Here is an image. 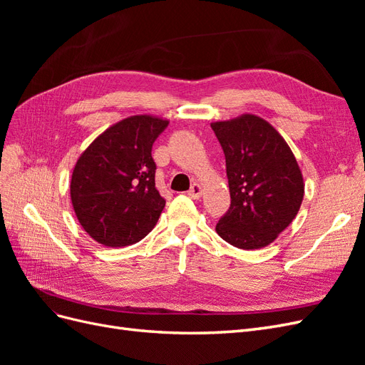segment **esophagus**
Listing matches in <instances>:
<instances>
[{
	"mask_svg": "<svg viewBox=\"0 0 365 365\" xmlns=\"http://www.w3.org/2000/svg\"><path fill=\"white\" fill-rule=\"evenodd\" d=\"M189 195L192 200H200V197L202 196V185L200 184V182H195L192 187H190V190H189Z\"/></svg>",
	"mask_w": 365,
	"mask_h": 365,
	"instance_id": "34e87169",
	"label": "esophagus"
}]
</instances>
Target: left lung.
I'll list each match as a JSON object with an SVG mask.
<instances>
[{"mask_svg": "<svg viewBox=\"0 0 365 365\" xmlns=\"http://www.w3.org/2000/svg\"><path fill=\"white\" fill-rule=\"evenodd\" d=\"M225 153L231 205L216 233L230 245L259 250L279 237L303 202L304 181L291 148L254 114L213 121Z\"/></svg>", "mask_w": 365, "mask_h": 365, "instance_id": "left-lung-1", "label": "left lung"}]
</instances>
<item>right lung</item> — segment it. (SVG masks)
Returning <instances> with one entry per match:
<instances>
[{
	"instance_id": "1",
	"label": "right lung",
	"mask_w": 365,
	"mask_h": 365,
	"mask_svg": "<svg viewBox=\"0 0 365 365\" xmlns=\"http://www.w3.org/2000/svg\"><path fill=\"white\" fill-rule=\"evenodd\" d=\"M169 120L140 114L103 130L77 160L71 204L82 228L105 247L146 237L165 205L155 187L152 145Z\"/></svg>"
}]
</instances>
